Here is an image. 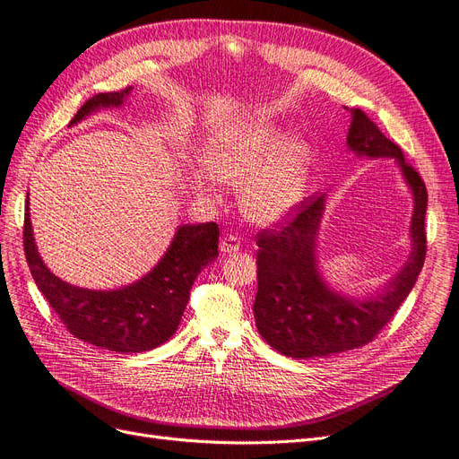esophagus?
I'll list each match as a JSON object with an SVG mask.
<instances>
[{
    "label": "esophagus",
    "mask_w": 459,
    "mask_h": 459,
    "mask_svg": "<svg viewBox=\"0 0 459 459\" xmlns=\"http://www.w3.org/2000/svg\"><path fill=\"white\" fill-rule=\"evenodd\" d=\"M219 247H221V254L230 255V254H236V251L240 249V240L236 238L234 234H229V236H225L223 240H221Z\"/></svg>",
    "instance_id": "34e87169"
}]
</instances>
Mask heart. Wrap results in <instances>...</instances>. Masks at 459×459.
<instances>
[{"mask_svg":"<svg viewBox=\"0 0 459 459\" xmlns=\"http://www.w3.org/2000/svg\"><path fill=\"white\" fill-rule=\"evenodd\" d=\"M204 168L213 179L242 188L244 213L261 225H273L298 208L310 171L305 141L288 139L269 122H251L215 139L204 152ZM190 186L198 196L217 200L208 175L192 173Z\"/></svg>","mask_w":459,"mask_h":459,"instance_id":"heart-1","label":"heart"}]
</instances>
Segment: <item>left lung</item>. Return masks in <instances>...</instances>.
I'll list each match as a JSON object with an SVG mask.
<instances>
[{"mask_svg":"<svg viewBox=\"0 0 459 459\" xmlns=\"http://www.w3.org/2000/svg\"><path fill=\"white\" fill-rule=\"evenodd\" d=\"M349 151L369 160L394 158L413 196L410 223L411 251L383 290L366 299L339 293L318 271L316 238L326 195L303 200L286 225L257 234L255 326L280 354L291 359L332 357L359 349L379 333L408 298L421 273L427 236V188L420 173L406 164L403 151L369 117L351 108Z\"/></svg>","mask_w":459,"mask_h":459,"instance_id":"left-lung-1","label":"left lung"}]
</instances>
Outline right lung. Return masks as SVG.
Masks as SVG:
<instances>
[{"instance_id": "1", "label": "right lung", "mask_w": 459, "mask_h": 459, "mask_svg": "<svg viewBox=\"0 0 459 459\" xmlns=\"http://www.w3.org/2000/svg\"><path fill=\"white\" fill-rule=\"evenodd\" d=\"M131 87L91 97L72 117L70 126L100 108L122 107ZM219 227L215 223L181 225L154 269L137 282L117 290H87L55 276L38 254L30 208L26 198L24 254L38 290L53 307L66 330L99 349L144 352L166 343L179 326L190 288L205 264L217 259Z\"/></svg>"}]
</instances>
